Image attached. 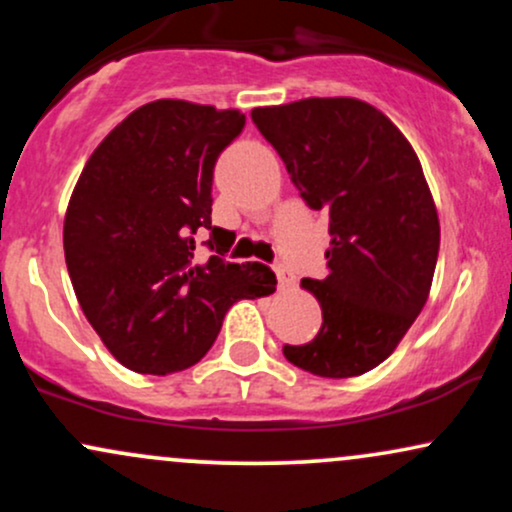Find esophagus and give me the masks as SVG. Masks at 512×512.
Segmentation results:
<instances>
[{
    "mask_svg": "<svg viewBox=\"0 0 512 512\" xmlns=\"http://www.w3.org/2000/svg\"><path fill=\"white\" fill-rule=\"evenodd\" d=\"M274 272H276V279H279L281 289H289V286L296 284V276H293V272H289L286 267H281V264L274 269Z\"/></svg>",
    "mask_w": 512,
    "mask_h": 512,
    "instance_id": "1",
    "label": "esophagus"
}]
</instances>
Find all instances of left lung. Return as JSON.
<instances>
[{
	"label": "left lung",
	"mask_w": 512,
	"mask_h": 512,
	"mask_svg": "<svg viewBox=\"0 0 512 512\" xmlns=\"http://www.w3.org/2000/svg\"><path fill=\"white\" fill-rule=\"evenodd\" d=\"M252 122L308 207L330 214V274L301 281L322 327L284 356L320 378L368 373L414 325L436 272L440 223L419 156L390 117L349 96L252 108Z\"/></svg>",
	"instance_id": "left-lung-1"
}]
</instances>
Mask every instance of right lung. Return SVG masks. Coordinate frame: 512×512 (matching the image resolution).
<instances>
[{
  "label": "right lung",
  "instance_id": "1",
  "mask_svg": "<svg viewBox=\"0 0 512 512\" xmlns=\"http://www.w3.org/2000/svg\"><path fill=\"white\" fill-rule=\"evenodd\" d=\"M243 127L236 108L161 98L129 113L76 180L64 214L69 279L105 349L134 373L195 366L233 303L274 293L272 269L223 260V228L211 226L216 158ZM199 227L217 250L207 263L194 260Z\"/></svg>",
  "mask_w": 512,
  "mask_h": 512
}]
</instances>
